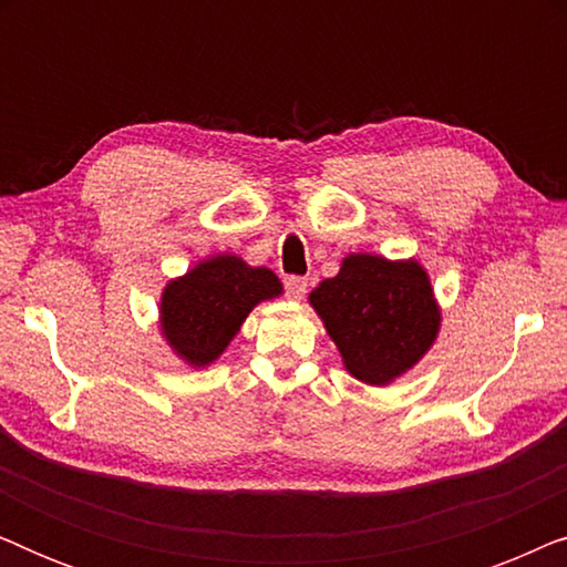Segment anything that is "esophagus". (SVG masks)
Here are the masks:
<instances>
[{
    "instance_id": "1",
    "label": "esophagus",
    "mask_w": 567,
    "mask_h": 567,
    "mask_svg": "<svg viewBox=\"0 0 567 567\" xmlns=\"http://www.w3.org/2000/svg\"><path fill=\"white\" fill-rule=\"evenodd\" d=\"M284 284H286V293H289V299H293V301L305 299V293H307V278L289 276Z\"/></svg>"
}]
</instances>
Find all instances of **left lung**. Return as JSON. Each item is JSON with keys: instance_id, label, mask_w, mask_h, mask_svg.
I'll return each mask as SVG.
<instances>
[{"instance_id": "obj_1", "label": "left lung", "mask_w": 567, "mask_h": 567, "mask_svg": "<svg viewBox=\"0 0 567 567\" xmlns=\"http://www.w3.org/2000/svg\"><path fill=\"white\" fill-rule=\"evenodd\" d=\"M343 367L359 382L386 386L436 343L441 307L429 270L415 258L351 252L338 276L309 293Z\"/></svg>"}]
</instances>
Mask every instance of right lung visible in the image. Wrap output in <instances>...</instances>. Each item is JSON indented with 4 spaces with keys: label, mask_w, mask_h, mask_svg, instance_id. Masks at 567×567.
<instances>
[{
    "label": "right lung",
    "mask_w": 567,
    "mask_h": 567,
    "mask_svg": "<svg viewBox=\"0 0 567 567\" xmlns=\"http://www.w3.org/2000/svg\"><path fill=\"white\" fill-rule=\"evenodd\" d=\"M284 286L266 266L219 252L169 278L159 297V336L190 369H206L227 351L247 315L278 299Z\"/></svg>",
    "instance_id": "add662e5"
}]
</instances>
